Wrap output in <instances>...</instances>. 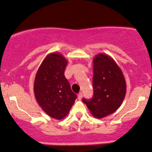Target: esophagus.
I'll use <instances>...</instances> for the list:
<instances>
[{
    "label": "esophagus",
    "instance_id": "1",
    "mask_svg": "<svg viewBox=\"0 0 152 152\" xmlns=\"http://www.w3.org/2000/svg\"><path fill=\"white\" fill-rule=\"evenodd\" d=\"M82 97H83V94H82V93H80V94H78V96H77L78 100L80 101L81 99H82Z\"/></svg>",
    "mask_w": 152,
    "mask_h": 152
}]
</instances>
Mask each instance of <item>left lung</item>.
Masks as SVG:
<instances>
[{
	"label": "left lung",
	"mask_w": 152,
	"mask_h": 152,
	"mask_svg": "<svg viewBox=\"0 0 152 152\" xmlns=\"http://www.w3.org/2000/svg\"><path fill=\"white\" fill-rule=\"evenodd\" d=\"M94 96L83 99L91 115L106 117L120 108L126 94V82L121 69L111 56L99 53L93 60Z\"/></svg>",
	"instance_id": "left-lung-1"
}]
</instances>
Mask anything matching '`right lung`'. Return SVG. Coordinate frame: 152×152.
<instances>
[{
    "instance_id": "obj_1",
    "label": "right lung",
    "mask_w": 152,
    "mask_h": 152,
    "mask_svg": "<svg viewBox=\"0 0 152 152\" xmlns=\"http://www.w3.org/2000/svg\"><path fill=\"white\" fill-rule=\"evenodd\" d=\"M68 61L60 53L47 55L37 69L34 81V94L43 112L56 120L64 119L77 99L64 70Z\"/></svg>"
}]
</instances>
